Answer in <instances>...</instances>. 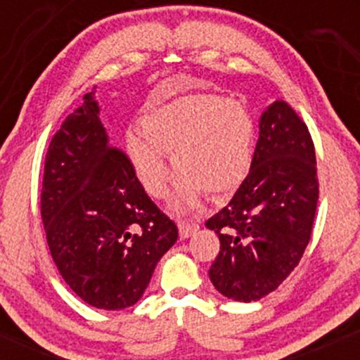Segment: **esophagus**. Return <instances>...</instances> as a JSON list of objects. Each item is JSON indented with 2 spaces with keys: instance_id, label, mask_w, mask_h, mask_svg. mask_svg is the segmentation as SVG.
<instances>
[{
  "instance_id": "obj_1",
  "label": "esophagus",
  "mask_w": 360,
  "mask_h": 360,
  "mask_svg": "<svg viewBox=\"0 0 360 360\" xmlns=\"http://www.w3.org/2000/svg\"><path fill=\"white\" fill-rule=\"evenodd\" d=\"M177 226H179L181 237H184V238L193 237V235L200 230V225H198V223L188 221V220H181L179 223H177Z\"/></svg>"
}]
</instances>
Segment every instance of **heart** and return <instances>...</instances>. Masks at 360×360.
Returning a JSON list of instances; mask_svg holds the SVG:
<instances>
[{
  "label": "heart",
  "mask_w": 360,
  "mask_h": 360,
  "mask_svg": "<svg viewBox=\"0 0 360 360\" xmlns=\"http://www.w3.org/2000/svg\"><path fill=\"white\" fill-rule=\"evenodd\" d=\"M254 142L255 123L242 103L200 93L152 110L142 130L127 135L135 174L152 196L166 193L172 157L181 172L174 203L184 208L203 193L221 198L235 191L250 169Z\"/></svg>",
  "instance_id": "1"
}]
</instances>
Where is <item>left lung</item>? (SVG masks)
I'll return each mask as SVG.
<instances>
[{
  "mask_svg": "<svg viewBox=\"0 0 360 360\" xmlns=\"http://www.w3.org/2000/svg\"><path fill=\"white\" fill-rule=\"evenodd\" d=\"M318 203L315 146L286 101L260 115L250 172L206 226L220 238L210 267L213 286L235 301H257L300 264Z\"/></svg>",
  "mask_w": 360,
  "mask_h": 360,
  "instance_id": "left-lung-1",
  "label": "left lung"
}]
</instances>
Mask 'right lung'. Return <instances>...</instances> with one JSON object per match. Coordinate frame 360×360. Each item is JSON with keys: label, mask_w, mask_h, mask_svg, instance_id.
Masks as SVG:
<instances>
[{"label": "right lung", "mask_w": 360, "mask_h": 360, "mask_svg": "<svg viewBox=\"0 0 360 360\" xmlns=\"http://www.w3.org/2000/svg\"><path fill=\"white\" fill-rule=\"evenodd\" d=\"M40 213L60 276L100 309L137 303L177 240L176 223L148 198L131 160L110 146L94 91L51 140Z\"/></svg>", "instance_id": "obj_1"}]
</instances>
